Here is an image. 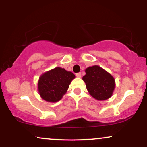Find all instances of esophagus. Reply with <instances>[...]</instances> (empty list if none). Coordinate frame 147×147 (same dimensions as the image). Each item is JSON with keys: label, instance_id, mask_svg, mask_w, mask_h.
<instances>
[{"label": "esophagus", "instance_id": "1", "mask_svg": "<svg viewBox=\"0 0 147 147\" xmlns=\"http://www.w3.org/2000/svg\"><path fill=\"white\" fill-rule=\"evenodd\" d=\"M76 76H77V77H79V78H80V77H82V73H81V72H79V73H77V74H76Z\"/></svg>", "mask_w": 147, "mask_h": 147}]
</instances>
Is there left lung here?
<instances>
[{
    "mask_svg": "<svg viewBox=\"0 0 147 147\" xmlns=\"http://www.w3.org/2000/svg\"><path fill=\"white\" fill-rule=\"evenodd\" d=\"M85 72L82 79L89 94L99 101L110 98L115 87L114 77L99 65L88 67Z\"/></svg>",
    "mask_w": 147,
    "mask_h": 147,
    "instance_id": "obj_1",
    "label": "left lung"
}]
</instances>
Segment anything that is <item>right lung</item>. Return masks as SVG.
I'll return each mask as SVG.
<instances>
[{
  "mask_svg": "<svg viewBox=\"0 0 147 147\" xmlns=\"http://www.w3.org/2000/svg\"><path fill=\"white\" fill-rule=\"evenodd\" d=\"M75 75L60 67L52 69L40 76L38 91L43 99L55 103L61 99Z\"/></svg>",
  "mask_w": 147,
  "mask_h": 147,
  "instance_id": "obj_1",
  "label": "right lung"
}]
</instances>
